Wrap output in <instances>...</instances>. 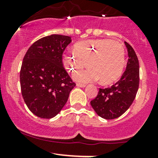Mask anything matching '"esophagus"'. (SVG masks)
<instances>
[{"label":"esophagus","instance_id":"obj_1","mask_svg":"<svg viewBox=\"0 0 158 158\" xmlns=\"http://www.w3.org/2000/svg\"><path fill=\"white\" fill-rule=\"evenodd\" d=\"M76 85H77L78 87H82V88H84V87L86 86L85 84H82V83H77L76 84Z\"/></svg>","mask_w":158,"mask_h":158}]
</instances>
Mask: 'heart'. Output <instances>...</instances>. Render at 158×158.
I'll return each mask as SVG.
<instances>
[{
  "instance_id": "b5f03b06",
  "label": "heart",
  "mask_w": 158,
  "mask_h": 158,
  "mask_svg": "<svg viewBox=\"0 0 158 158\" xmlns=\"http://www.w3.org/2000/svg\"><path fill=\"white\" fill-rule=\"evenodd\" d=\"M63 62L69 71L74 72L84 67L73 76L81 82H93L99 79L102 84L117 80L123 72L125 63V49L123 44L110 39H90L75 44L74 52H66Z\"/></svg>"
}]
</instances>
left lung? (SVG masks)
<instances>
[{
  "mask_svg": "<svg viewBox=\"0 0 158 158\" xmlns=\"http://www.w3.org/2000/svg\"><path fill=\"white\" fill-rule=\"evenodd\" d=\"M128 60L126 69L121 79L111 87L99 89L97 96L90 102L100 117L105 119L118 118L129 109L139 87V62L135 50L128 43Z\"/></svg>",
  "mask_w": 158,
  "mask_h": 158,
  "instance_id": "8db88e82",
  "label": "left lung"
}]
</instances>
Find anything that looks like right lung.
<instances>
[{
	"mask_svg": "<svg viewBox=\"0 0 158 158\" xmlns=\"http://www.w3.org/2000/svg\"><path fill=\"white\" fill-rule=\"evenodd\" d=\"M71 41L64 35L44 36L33 43L23 57L20 73L22 96L37 117H55L76 86L63 63V53Z\"/></svg>",
	"mask_w": 158,
	"mask_h": 158,
	"instance_id": "obj_1",
	"label": "right lung"
}]
</instances>
